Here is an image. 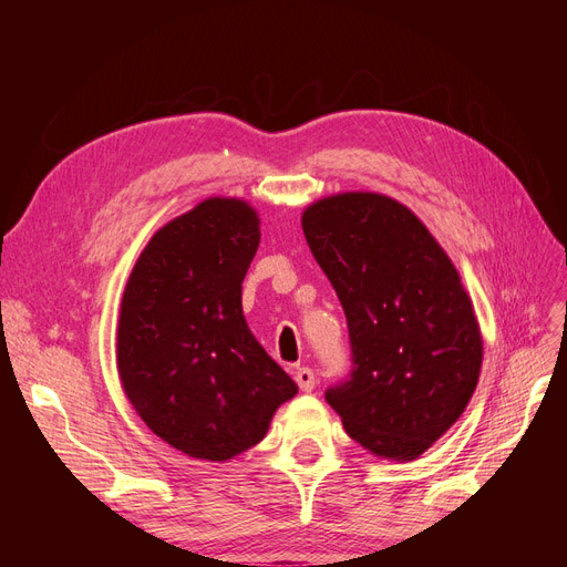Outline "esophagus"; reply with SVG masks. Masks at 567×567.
Here are the masks:
<instances>
[{"instance_id":"1","label":"esophagus","mask_w":567,"mask_h":567,"mask_svg":"<svg viewBox=\"0 0 567 567\" xmlns=\"http://www.w3.org/2000/svg\"><path fill=\"white\" fill-rule=\"evenodd\" d=\"M296 383L302 392H312L315 385H317V373L310 367H300L296 371Z\"/></svg>"}]
</instances>
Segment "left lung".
<instances>
[{
	"mask_svg": "<svg viewBox=\"0 0 567 567\" xmlns=\"http://www.w3.org/2000/svg\"><path fill=\"white\" fill-rule=\"evenodd\" d=\"M302 231L350 331L352 369L326 402L375 456H421L458 421L483 364L456 267L414 213L381 194L317 200Z\"/></svg>",
	"mask_w": 567,
	"mask_h": 567,
	"instance_id": "1",
	"label": "left lung"
}]
</instances>
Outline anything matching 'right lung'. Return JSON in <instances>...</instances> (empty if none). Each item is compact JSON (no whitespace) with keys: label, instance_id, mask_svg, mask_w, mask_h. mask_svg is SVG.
Returning a JSON list of instances; mask_svg holds the SVG:
<instances>
[{"label":"right lung","instance_id":"obj_1","mask_svg":"<svg viewBox=\"0 0 567 567\" xmlns=\"http://www.w3.org/2000/svg\"><path fill=\"white\" fill-rule=\"evenodd\" d=\"M257 246L260 219L248 203L208 198L153 234L125 288L120 381L151 431L194 458L250 450L298 392L244 319Z\"/></svg>","mask_w":567,"mask_h":567}]
</instances>
